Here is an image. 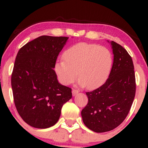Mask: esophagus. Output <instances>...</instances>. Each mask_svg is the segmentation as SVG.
<instances>
[{
	"label": "esophagus",
	"instance_id": "obj_1",
	"mask_svg": "<svg viewBox=\"0 0 148 148\" xmlns=\"http://www.w3.org/2000/svg\"><path fill=\"white\" fill-rule=\"evenodd\" d=\"M78 93H79V90H76V89H73L72 90V95H73V96L76 95L78 94Z\"/></svg>",
	"mask_w": 148,
	"mask_h": 148
}]
</instances>
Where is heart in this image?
Instances as JSON below:
<instances>
[{
	"instance_id": "b5f03b06",
	"label": "heart",
	"mask_w": 148,
	"mask_h": 148,
	"mask_svg": "<svg viewBox=\"0 0 148 148\" xmlns=\"http://www.w3.org/2000/svg\"><path fill=\"white\" fill-rule=\"evenodd\" d=\"M58 60L55 71L59 81L69 85L79 76V84L95 88L102 84L111 71L113 56L108 49L97 45L81 42L72 46Z\"/></svg>"
}]
</instances>
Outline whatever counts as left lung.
Wrapping results in <instances>:
<instances>
[{"instance_id": "8db88e82", "label": "left lung", "mask_w": 148, "mask_h": 148, "mask_svg": "<svg viewBox=\"0 0 148 148\" xmlns=\"http://www.w3.org/2000/svg\"><path fill=\"white\" fill-rule=\"evenodd\" d=\"M113 63L106 82L86 92L88 102L81 111L86 127L97 133L109 132L127 118L136 94V78L132 57L126 49L111 42Z\"/></svg>"}]
</instances>
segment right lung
<instances>
[{
    "label": "right lung",
    "mask_w": 148,
    "mask_h": 148,
    "mask_svg": "<svg viewBox=\"0 0 148 148\" xmlns=\"http://www.w3.org/2000/svg\"><path fill=\"white\" fill-rule=\"evenodd\" d=\"M67 37L42 35L18 51L11 76L14 102L23 121L39 129L53 126L72 98V88L58 81L53 68Z\"/></svg>",
    "instance_id": "obj_1"
}]
</instances>
